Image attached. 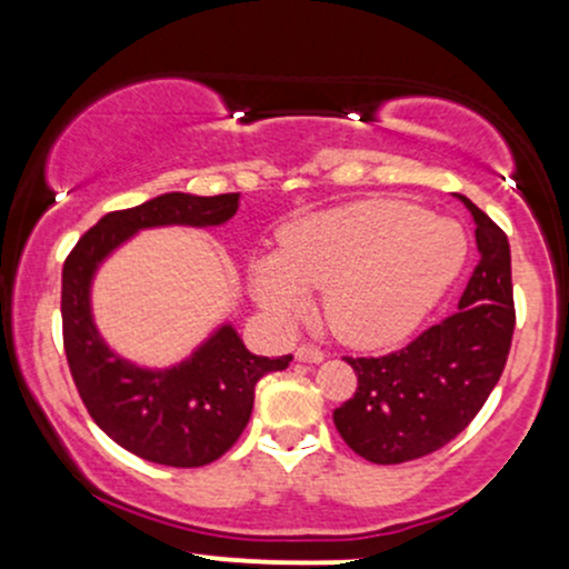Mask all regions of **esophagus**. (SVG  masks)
<instances>
[{
    "instance_id": "34e87169",
    "label": "esophagus",
    "mask_w": 569,
    "mask_h": 569,
    "mask_svg": "<svg viewBox=\"0 0 569 569\" xmlns=\"http://www.w3.org/2000/svg\"><path fill=\"white\" fill-rule=\"evenodd\" d=\"M293 356H297V361H302V363H321L326 358L323 350L312 348V345H302V348H297Z\"/></svg>"
}]
</instances>
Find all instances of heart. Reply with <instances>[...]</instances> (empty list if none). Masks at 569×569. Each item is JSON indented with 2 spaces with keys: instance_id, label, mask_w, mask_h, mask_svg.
<instances>
[{
  "instance_id": "heart-1",
  "label": "heart",
  "mask_w": 569,
  "mask_h": 569,
  "mask_svg": "<svg viewBox=\"0 0 569 569\" xmlns=\"http://www.w3.org/2000/svg\"><path fill=\"white\" fill-rule=\"evenodd\" d=\"M455 221L401 200H358L280 230L278 253L248 259V289L272 321L291 326L323 291L321 312L352 348L409 337L466 264Z\"/></svg>"
}]
</instances>
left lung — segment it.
Masks as SVG:
<instances>
[{
	"label": "left lung",
	"mask_w": 569,
	"mask_h": 569,
	"mask_svg": "<svg viewBox=\"0 0 569 569\" xmlns=\"http://www.w3.org/2000/svg\"><path fill=\"white\" fill-rule=\"evenodd\" d=\"M476 224V264L452 316L407 348L380 358H348L358 388L335 409L345 443L377 466L426 457L479 415L498 385L513 337L511 248L506 232L457 194Z\"/></svg>",
	"instance_id": "left-lung-1"
}]
</instances>
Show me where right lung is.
I'll use <instances>...</instances> for the list:
<instances>
[{
	"label": "right lung",
	"mask_w": 569,
	"mask_h": 569,
	"mask_svg": "<svg viewBox=\"0 0 569 569\" xmlns=\"http://www.w3.org/2000/svg\"><path fill=\"white\" fill-rule=\"evenodd\" d=\"M234 211L238 194H158L98 219L63 264V348L84 407L109 439L158 466L200 468L219 460L248 426L257 382L283 371L291 356H253L224 321L179 363L141 367L109 348L98 331L93 280L101 264L143 230H213Z\"/></svg>",
	"instance_id": "obj_1"
}]
</instances>
